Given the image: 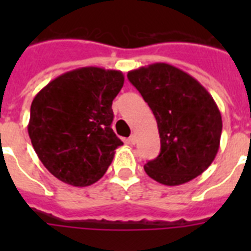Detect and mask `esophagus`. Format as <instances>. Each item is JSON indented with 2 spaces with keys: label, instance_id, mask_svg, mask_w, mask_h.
<instances>
[{
  "label": "esophagus",
  "instance_id": "1",
  "mask_svg": "<svg viewBox=\"0 0 251 251\" xmlns=\"http://www.w3.org/2000/svg\"><path fill=\"white\" fill-rule=\"evenodd\" d=\"M129 142L131 145H135V143H137V135H135V134H131L129 138Z\"/></svg>",
  "mask_w": 251,
  "mask_h": 251
}]
</instances>
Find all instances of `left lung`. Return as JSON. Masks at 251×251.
<instances>
[{
  "instance_id": "obj_1",
  "label": "left lung",
  "mask_w": 251,
  "mask_h": 251,
  "mask_svg": "<svg viewBox=\"0 0 251 251\" xmlns=\"http://www.w3.org/2000/svg\"><path fill=\"white\" fill-rule=\"evenodd\" d=\"M127 78L156 118L160 153L145 165L157 182L177 186L202 175L220 147L222 114L198 80L169 64L143 66Z\"/></svg>"
}]
</instances>
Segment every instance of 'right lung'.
I'll return each instance as SVG.
<instances>
[{
	"instance_id": "add662e5",
	"label": "right lung",
	"mask_w": 251,
	"mask_h": 251,
	"mask_svg": "<svg viewBox=\"0 0 251 251\" xmlns=\"http://www.w3.org/2000/svg\"><path fill=\"white\" fill-rule=\"evenodd\" d=\"M124 80L120 70L87 66L57 76L35 96L29 139L56 178L83 187L104 176L124 145L110 126Z\"/></svg>"
}]
</instances>
